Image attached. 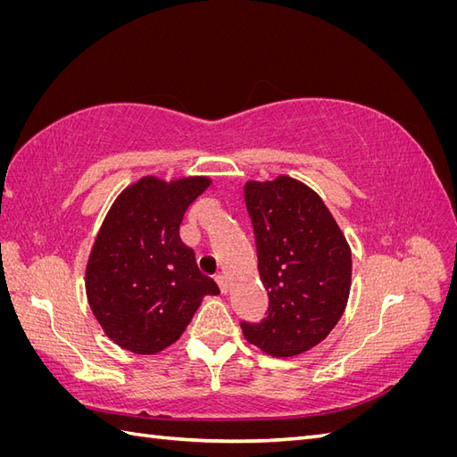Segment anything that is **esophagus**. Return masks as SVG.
Listing matches in <instances>:
<instances>
[{"label": "esophagus", "instance_id": "obj_1", "mask_svg": "<svg viewBox=\"0 0 457 457\" xmlns=\"http://www.w3.org/2000/svg\"><path fill=\"white\" fill-rule=\"evenodd\" d=\"M215 280H217V284H219V287H220V292L227 294V292H228V280H227V276H225V274H217Z\"/></svg>", "mask_w": 457, "mask_h": 457}]
</instances>
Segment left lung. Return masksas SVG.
I'll use <instances>...</instances> for the list:
<instances>
[{
	"instance_id": "8db88e82",
	"label": "left lung",
	"mask_w": 457,
	"mask_h": 457,
	"mask_svg": "<svg viewBox=\"0 0 457 457\" xmlns=\"http://www.w3.org/2000/svg\"><path fill=\"white\" fill-rule=\"evenodd\" d=\"M244 200L269 309L259 322L242 320V331L272 356L301 354L334 329L347 305V240L316 192L295 179L247 183Z\"/></svg>"
}]
</instances>
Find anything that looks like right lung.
<instances>
[{"instance_id":"1","label":"right lung","mask_w":457,"mask_h":457,"mask_svg":"<svg viewBox=\"0 0 457 457\" xmlns=\"http://www.w3.org/2000/svg\"><path fill=\"white\" fill-rule=\"evenodd\" d=\"M210 179L163 183L143 177L108 212L86 270L87 299L106 336L137 354H154L175 343L202 297L217 295L200 272L179 228Z\"/></svg>"}]
</instances>
